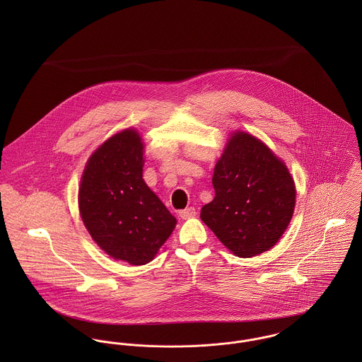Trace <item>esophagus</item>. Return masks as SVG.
Wrapping results in <instances>:
<instances>
[{
	"label": "esophagus",
	"mask_w": 362,
	"mask_h": 362,
	"mask_svg": "<svg viewBox=\"0 0 362 362\" xmlns=\"http://www.w3.org/2000/svg\"><path fill=\"white\" fill-rule=\"evenodd\" d=\"M197 216V210H195V207H188V209H184V210H181L180 211V217L181 218H184V220H187V218H192V217H195Z\"/></svg>",
	"instance_id": "esophagus-1"
}]
</instances>
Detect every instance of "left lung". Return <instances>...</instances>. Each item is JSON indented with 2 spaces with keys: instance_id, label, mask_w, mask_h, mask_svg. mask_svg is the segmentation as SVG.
<instances>
[{
  "instance_id": "1",
  "label": "left lung",
  "mask_w": 362,
  "mask_h": 362,
  "mask_svg": "<svg viewBox=\"0 0 362 362\" xmlns=\"http://www.w3.org/2000/svg\"><path fill=\"white\" fill-rule=\"evenodd\" d=\"M214 199L201 218L240 258L270 250L290 224L296 185L286 164L258 138L237 131L216 163Z\"/></svg>"
}]
</instances>
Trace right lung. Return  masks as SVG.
<instances>
[{
	"label": "right lung",
	"mask_w": 362,
	"mask_h": 362,
	"mask_svg": "<svg viewBox=\"0 0 362 362\" xmlns=\"http://www.w3.org/2000/svg\"><path fill=\"white\" fill-rule=\"evenodd\" d=\"M144 144L124 129L95 151L82 174L79 211L107 255L146 264L171 235L177 220L142 178Z\"/></svg>",
	"instance_id": "obj_1"
}]
</instances>
